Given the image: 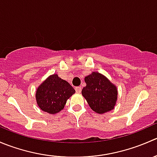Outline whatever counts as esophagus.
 <instances>
[{
	"label": "esophagus",
	"instance_id": "esophagus-1",
	"mask_svg": "<svg viewBox=\"0 0 157 157\" xmlns=\"http://www.w3.org/2000/svg\"><path fill=\"white\" fill-rule=\"evenodd\" d=\"M75 90H76V92H77V93H80V92H81V87H80V86H76Z\"/></svg>",
	"mask_w": 157,
	"mask_h": 157
}]
</instances>
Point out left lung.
<instances>
[{"instance_id": "obj_1", "label": "left lung", "mask_w": 157, "mask_h": 157, "mask_svg": "<svg viewBox=\"0 0 157 157\" xmlns=\"http://www.w3.org/2000/svg\"><path fill=\"white\" fill-rule=\"evenodd\" d=\"M86 86L82 95L94 112L103 114L114 109L117 100V88L102 74L93 72L85 77Z\"/></svg>"}]
</instances>
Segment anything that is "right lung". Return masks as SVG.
<instances>
[{
    "mask_svg": "<svg viewBox=\"0 0 157 157\" xmlns=\"http://www.w3.org/2000/svg\"><path fill=\"white\" fill-rule=\"evenodd\" d=\"M75 93L68 82L58 74L48 77L37 89L36 102L39 108L49 114H55L64 109L67 100Z\"/></svg>",
    "mask_w": 157,
    "mask_h": 157,
    "instance_id": "obj_1",
    "label": "right lung"
}]
</instances>
